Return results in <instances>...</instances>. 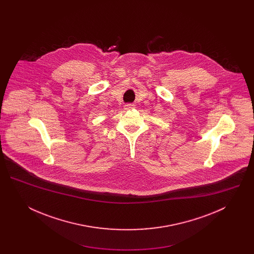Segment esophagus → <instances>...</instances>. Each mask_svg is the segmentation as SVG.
Masks as SVG:
<instances>
[{
	"mask_svg": "<svg viewBox=\"0 0 254 254\" xmlns=\"http://www.w3.org/2000/svg\"><path fill=\"white\" fill-rule=\"evenodd\" d=\"M133 108H134V105H133V104H127L126 107H125V109H133Z\"/></svg>",
	"mask_w": 254,
	"mask_h": 254,
	"instance_id": "1",
	"label": "esophagus"
}]
</instances>
